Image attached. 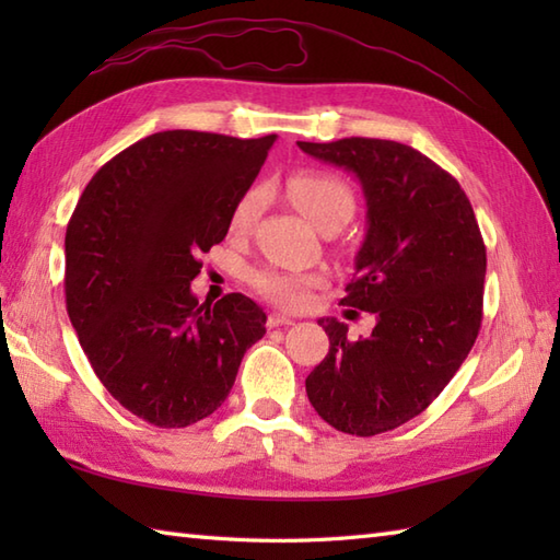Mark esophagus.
<instances>
[{
  "instance_id": "1",
  "label": "esophagus",
  "mask_w": 560,
  "mask_h": 560,
  "mask_svg": "<svg viewBox=\"0 0 560 560\" xmlns=\"http://www.w3.org/2000/svg\"><path fill=\"white\" fill-rule=\"evenodd\" d=\"M267 325L269 327H287V325H293V319L289 315H281V313H271L267 317Z\"/></svg>"
}]
</instances>
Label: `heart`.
I'll list each match as a JSON object with an SVG mask.
<instances>
[{
    "instance_id": "heart-1",
    "label": "heart",
    "mask_w": 560,
    "mask_h": 560,
    "mask_svg": "<svg viewBox=\"0 0 560 560\" xmlns=\"http://www.w3.org/2000/svg\"><path fill=\"white\" fill-rule=\"evenodd\" d=\"M287 192L291 201L299 207L317 229H331V225H343L353 213V192L351 187L337 175L329 173H295L289 177ZM261 207H265V189L253 187L235 201L231 211V231L247 233L259 219ZM319 279L313 273L287 271L277 267H265L253 273L255 289L267 295L271 303L283 307H301L307 303V295Z\"/></svg>"
}]
</instances>
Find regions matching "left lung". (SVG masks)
<instances>
[{
    "instance_id": "1",
    "label": "left lung",
    "mask_w": 560,
    "mask_h": 560,
    "mask_svg": "<svg viewBox=\"0 0 560 560\" xmlns=\"http://www.w3.org/2000/svg\"><path fill=\"white\" fill-rule=\"evenodd\" d=\"M355 173L368 231L341 305L375 313L365 339L319 319L329 353L305 380L307 399L341 433L371 438L428 409L459 371L483 317L486 245L459 183L399 141H299Z\"/></svg>"
}]
</instances>
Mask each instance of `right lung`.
Returning a JSON list of instances; mask_svg holds the SVG:
<instances>
[{"instance_id":"1","label":"right lung","mask_w":560,"mask_h":560,"mask_svg":"<svg viewBox=\"0 0 560 560\" xmlns=\"http://www.w3.org/2000/svg\"><path fill=\"white\" fill-rule=\"evenodd\" d=\"M277 135L156 132L91 177L67 223L65 295L103 387L139 419L185 428L217 411L267 315L243 293L199 303L189 283Z\"/></svg>"}]
</instances>
